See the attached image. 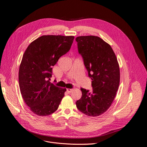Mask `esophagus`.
Instances as JSON below:
<instances>
[{
  "instance_id": "esophagus-1",
  "label": "esophagus",
  "mask_w": 147,
  "mask_h": 147,
  "mask_svg": "<svg viewBox=\"0 0 147 147\" xmlns=\"http://www.w3.org/2000/svg\"><path fill=\"white\" fill-rule=\"evenodd\" d=\"M73 89H67V92L68 93H71V92L73 91Z\"/></svg>"
}]
</instances>
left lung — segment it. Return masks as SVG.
<instances>
[{
  "label": "left lung",
  "mask_w": 147,
  "mask_h": 147,
  "mask_svg": "<svg viewBox=\"0 0 147 147\" xmlns=\"http://www.w3.org/2000/svg\"><path fill=\"white\" fill-rule=\"evenodd\" d=\"M79 53L92 80V91L81 88L77 108L88 116L97 117L109 109L120 83V68L111 46L95 36L76 38Z\"/></svg>",
  "instance_id": "left-lung-1"
}]
</instances>
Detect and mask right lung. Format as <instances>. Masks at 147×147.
<instances>
[{"label":"right lung","mask_w":147,"mask_h":147,"mask_svg":"<svg viewBox=\"0 0 147 147\" xmlns=\"http://www.w3.org/2000/svg\"><path fill=\"white\" fill-rule=\"evenodd\" d=\"M74 37L44 35L31 43L19 68L22 97L30 110L39 116L57 111L66 91L49 82L52 66L70 49Z\"/></svg>","instance_id":"1"}]
</instances>
